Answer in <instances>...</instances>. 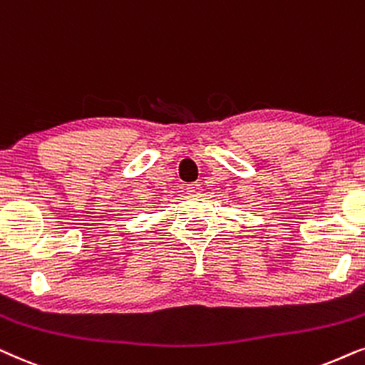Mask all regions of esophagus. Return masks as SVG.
I'll list each match as a JSON object with an SVG mask.
<instances>
[{
	"instance_id": "esophagus-1",
	"label": "esophagus",
	"mask_w": 365,
	"mask_h": 365,
	"mask_svg": "<svg viewBox=\"0 0 365 365\" xmlns=\"http://www.w3.org/2000/svg\"><path fill=\"white\" fill-rule=\"evenodd\" d=\"M202 190H203V188L198 182L197 183H188V185H187V192L190 193V195H198V193H200Z\"/></svg>"
}]
</instances>
